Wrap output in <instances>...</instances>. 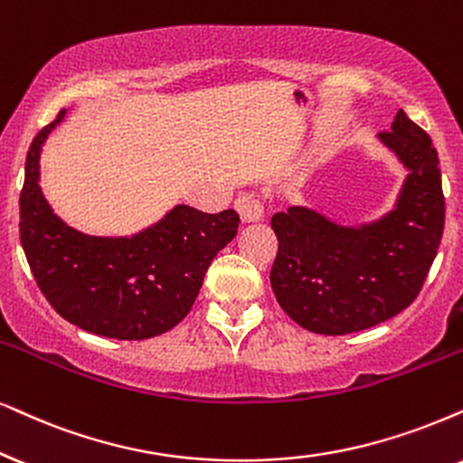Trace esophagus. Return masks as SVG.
<instances>
[{
    "label": "esophagus",
    "mask_w": 463,
    "mask_h": 463,
    "mask_svg": "<svg viewBox=\"0 0 463 463\" xmlns=\"http://www.w3.org/2000/svg\"><path fill=\"white\" fill-rule=\"evenodd\" d=\"M235 207L243 222H259V220H262V215H265V204H262L260 198H256L251 194L237 198Z\"/></svg>",
    "instance_id": "obj_1"
}]
</instances>
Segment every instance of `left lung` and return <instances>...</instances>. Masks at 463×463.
<instances>
[{
	"label": "left lung",
	"mask_w": 463,
	"mask_h": 463,
	"mask_svg": "<svg viewBox=\"0 0 463 463\" xmlns=\"http://www.w3.org/2000/svg\"><path fill=\"white\" fill-rule=\"evenodd\" d=\"M406 166L393 212L342 226L314 209L275 213L271 288L286 314L320 335H346L393 318L417 299L444 231L438 154L425 130L397 110L378 134Z\"/></svg>",
	"instance_id": "obj_1"
}]
</instances>
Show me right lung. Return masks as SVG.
<instances>
[{
	"mask_svg": "<svg viewBox=\"0 0 463 463\" xmlns=\"http://www.w3.org/2000/svg\"><path fill=\"white\" fill-rule=\"evenodd\" d=\"M63 113L36 134L25 160L19 232L33 279L80 329L113 339L162 335L188 316L212 260L237 235L239 215L177 204L147 231L117 239L66 226L38 185L40 149Z\"/></svg>",
	"mask_w": 463,
	"mask_h": 463,
	"instance_id": "right-lung-1",
	"label": "right lung"
}]
</instances>
